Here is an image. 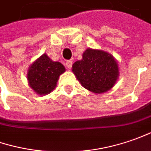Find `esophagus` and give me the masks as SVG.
<instances>
[{"label":"esophagus","mask_w":151,"mask_h":151,"mask_svg":"<svg viewBox=\"0 0 151 151\" xmlns=\"http://www.w3.org/2000/svg\"><path fill=\"white\" fill-rule=\"evenodd\" d=\"M72 65H73V62H72L71 60H68V61H67V62H66V66L68 67V69H71Z\"/></svg>","instance_id":"1"}]
</instances>
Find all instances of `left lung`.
Instances as JSON below:
<instances>
[{
    "label": "left lung",
    "mask_w": 151,
    "mask_h": 151,
    "mask_svg": "<svg viewBox=\"0 0 151 151\" xmlns=\"http://www.w3.org/2000/svg\"><path fill=\"white\" fill-rule=\"evenodd\" d=\"M72 71L83 88L95 93L111 89L119 75L117 62L111 54L92 48L85 50L83 59L73 64Z\"/></svg>",
    "instance_id": "1"
}]
</instances>
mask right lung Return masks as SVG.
Masks as SVG:
<instances>
[{
    "mask_svg": "<svg viewBox=\"0 0 151 151\" xmlns=\"http://www.w3.org/2000/svg\"><path fill=\"white\" fill-rule=\"evenodd\" d=\"M66 71L59 62H53L44 53L34 62L27 72L29 86L39 95H46L57 86L59 76Z\"/></svg>",
    "mask_w": 151,
    "mask_h": 151,
    "instance_id": "add662e5",
    "label": "right lung"
}]
</instances>
